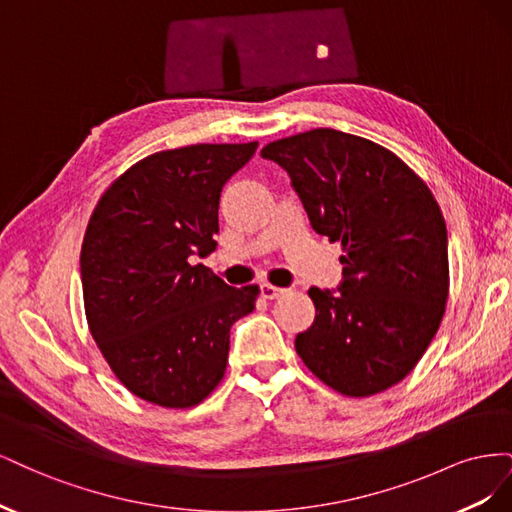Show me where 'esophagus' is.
<instances>
[{
	"mask_svg": "<svg viewBox=\"0 0 512 512\" xmlns=\"http://www.w3.org/2000/svg\"><path fill=\"white\" fill-rule=\"evenodd\" d=\"M286 292V288H280V286H273V284H260V294L265 299H277L282 297V294Z\"/></svg>",
	"mask_w": 512,
	"mask_h": 512,
	"instance_id": "34e87169",
	"label": "esophagus"
}]
</instances>
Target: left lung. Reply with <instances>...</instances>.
<instances>
[{
    "mask_svg": "<svg viewBox=\"0 0 512 512\" xmlns=\"http://www.w3.org/2000/svg\"><path fill=\"white\" fill-rule=\"evenodd\" d=\"M318 235L342 241V282L309 288L303 363L337 393L367 397L404 380L436 335L448 299V239L436 198L395 153L331 128L273 141Z\"/></svg>",
    "mask_w": 512,
    "mask_h": 512,
    "instance_id": "obj_1",
    "label": "left lung"
}]
</instances>
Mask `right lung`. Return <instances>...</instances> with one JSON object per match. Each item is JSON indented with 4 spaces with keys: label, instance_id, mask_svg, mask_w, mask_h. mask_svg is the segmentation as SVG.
<instances>
[{
    "label": "right lung",
    "instance_id": "add662e5",
    "mask_svg": "<svg viewBox=\"0 0 512 512\" xmlns=\"http://www.w3.org/2000/svg\"><path fill=\"white\" fill-rule=\"evenodd\" d=\"M258 143L153 153L104 192L91 215L81 282L89 331L128 391L192 408L220 384L230 327L258 286H228L194 258L215 250L226 181Z\"/></svg>",
    "mask_w": 512,
    "mask_h": 512
}]
</instances>
